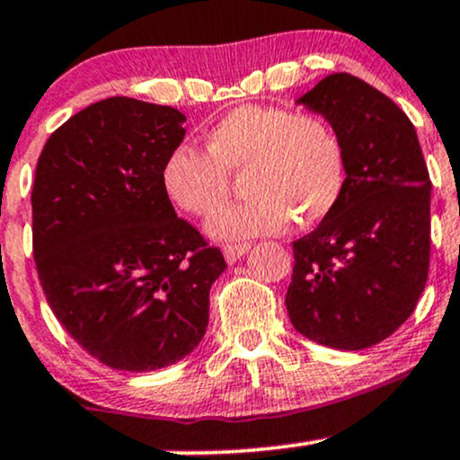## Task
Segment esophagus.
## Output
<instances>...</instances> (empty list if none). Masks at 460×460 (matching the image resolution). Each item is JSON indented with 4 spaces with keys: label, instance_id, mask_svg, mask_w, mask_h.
Segmentation results:
<instances>
[{
    "label": "esophagus",
    "instance_id": "obj_1",
    "mask_svg": "<svg viewBox=\"0 0 460 460\" xmlns=\"http://www.w3.org/2000/svg\"><path fill=\"white\" fill-rule=\"evenodd\" d=\"M248 250H250L248 243H226L224 256H226V261L232 265V263H236V261H239Z\"/></svg>",
    "mask_w": 460,
    "mask_h": 460
}]
</instances>
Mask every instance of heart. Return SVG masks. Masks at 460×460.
Instances as JSON below:
<instances>
[{
    "mask_svg": "<svg viewBox=\"0 0 460 460\" xmlns=\"http://www.w3.org/2000/svg\"><path fill=\"white\" fill-rule=\"evenodd\" d=\"M204 153L180 146L162 164L160 181L171 204L208 217L239 175L245 195L206 226L224 241L274 234L323 221L344 189V149L333 127L315 113L243 105L226 113L204 137Z\"/></svg>",
    "mask_w": 460,
    "mask_h": 460,
    "instance_id": "obj_1",
    "label": "heart"
}]
</instances>
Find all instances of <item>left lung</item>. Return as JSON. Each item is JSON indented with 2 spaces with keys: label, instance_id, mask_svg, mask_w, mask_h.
I'll list each match as a JSON object with an SVG mask.
<instances>
[{
  "label": "left lung",
  "instance_id": "left-lung-1",
  "mask_svg": "<svg viewBox=\"0 0 460 460\" xmlns=\"http://www.w3.org/2000/svg\"><path fill=\"white\" fill-rule=\"evenodd\" d=\"M298 105L338 133L347 177L335 208L294 241L285 305L305 338L340 350L368 349L406 323L426 288V160L406 113L362 78L329 74Z\"/></svg>",
  "mask_w": 460,
  "mask_h": 460
}]
</instances>
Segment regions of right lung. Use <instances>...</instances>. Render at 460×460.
Returning <instances> with one entry per match:
<instances>
[{"mask_svg": "<svg viewBox=\"0 0 460 460\" xmlns=\"http://www.w3.org/2000/svg\"><path fill=\"white\" fill-rule=\"evenodd\" d=\"M186 116L105 98L48 137L32 186V252L48 305L92 358L145 373L204 338L208 294L226 265L175 215L162 164Z\"/></svg>", "mask_w": 460, "mask_h": 460, "instance_id": "right-lung-1", "label": "right lung"}]
</instances>
